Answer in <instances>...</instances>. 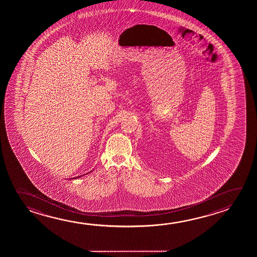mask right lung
Returning <instances> with one entry per match:
<instances>
[{
    "label": "right lung",
    "instance_id": "1",
    "mask_svg": "<svg viewBox=\"0 0 257 257\" xmlns=\"http://www.w3.org/2000/svg\"><path fill=\"white\" fill-rule=\"evenodd\" d=\"M73 178H74V177H73ZM75 178H77V177H76Z\"/></svg>",
    "mask_w": 257,
    "mask_h": 257
}]
</instances>
